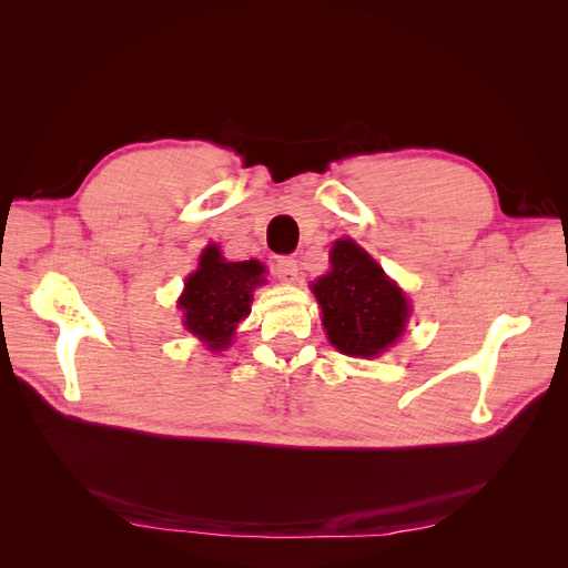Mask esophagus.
<instances>
[{
    "label": "esophagus",
    "mask_w": 568,
    "mask_h": 568,
    "mask_svg": "<svg viewBox=\"0 0 568 568\" xmlns=\"http://www.w3.org/2000/svg\"><path fill=\"white\" fill-rule=\"evenodd\" d=\"M274 272H277V277L282 282H288V284L296 282L298 280V261L291 255H282L277 265H274Z\"/></svg>",
    "instance_id": "esophagus-1"
}]
</instances>
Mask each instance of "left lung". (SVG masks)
<instances>
[{
	"label": "left lung",
	"instance_id": "1",
	"mask_svg": "<svg viewBox=\"0 0 568 568\" xmlns=\"http://www.w3.org/2000/svg\"><path fill=\"white\" fill-rule=\"evenodd\" d=\"M332 270L311 284L332 346L351 357H376L405 332L409 303L403 288L353 239H338Z\"/></svg>",
	"mask_w": 568,
	"mask_h": 568
}]
</instances>
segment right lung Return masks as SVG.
Returning a JSON list of instances; mask_svg holds the SVG:
<instances>
[{"instance_id": "1", "label": "right lung", "mask_w": 568, "mask_h": 568, "mask_svg": "<svg viewBox=\"0 0 568 568\" xmlns=\"http://www.w3.org/2000/svg\"><path fill=\"white\" fill-rule=\"evenodd\" d=\"M263 274V263H230L215 244L203 248L199 267L186 277L178 301L186 329L209 351H225L239 322L251 313L253 288L265 282Z\"/></svg>"}]
</instances>
